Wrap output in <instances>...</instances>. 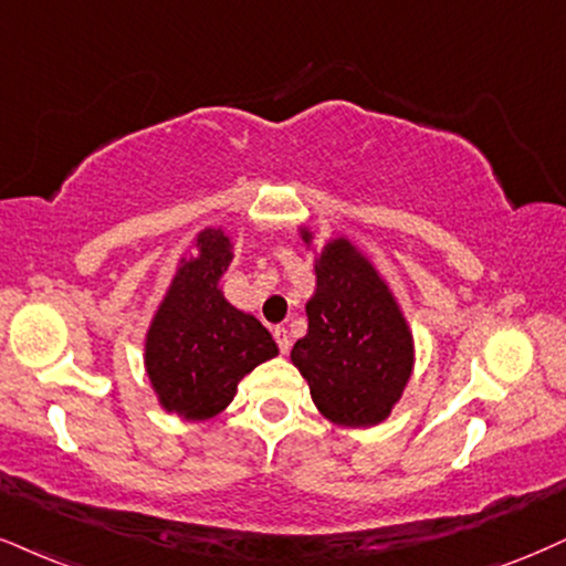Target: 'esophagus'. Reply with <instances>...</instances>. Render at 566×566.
I'll return each mask as SVG.
<instances>
[{"label": "esophagus", "mask_w": 566, "mask_h": 566, "mask_svg": "<svg viewBox=\"0 0 566 566\" xmlns=\"http://www.w3.org/2000/svg\"><path fill=\"white\" fill-rule=\"evenodd\" d=\"M272 336H275V340H277V348H281V354H289V348H291V336H289V331H285V327L277 325L275 331H272Z\"/></svg>", "instance_id": "34e87169"}]
</instances>
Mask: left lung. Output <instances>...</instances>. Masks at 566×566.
<instances>
[{
	"instance_id": "obj_1",
	"label": "left lung",
	"mask_w": 566,
	"mask_h": 566,
	"mask_svg": "<svg viewBox=\"0 0 566 566\" xmlns=\"http://www.w3.org/2000/svg\"><path fill=\"white\" fill-rule=\"evenodd\" d=\"M315 294L306 302V336L291 361L310 386L319 415L340 428H375L401 401L415 369V336L399 298L375 262L346 235L315 249Z\"/></svg>"
}]
</instances>
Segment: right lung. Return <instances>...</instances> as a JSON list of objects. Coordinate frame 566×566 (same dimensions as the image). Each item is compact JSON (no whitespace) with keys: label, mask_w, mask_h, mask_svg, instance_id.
Listing matches in <instances>:
<instances>
[{"label":"right lung","mask_w":566,"mask_h":566,"mask_svg":"<svg viewBox=\"0 0 566 566\" xmlns=\"http://www.w3.org/2000/svg\"><path fill=\"white\" fill-rule=\"evenodd\" d=\"M233 256L226 228L199 230L146 331V378L159 407L180 420L218 417L251 369L277 357L268 327L222 296Z\"/></svg>","instance_id":"obj_1"}]
</instances>
